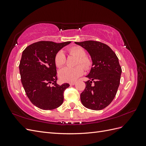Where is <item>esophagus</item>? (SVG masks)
<instances>
[{
    "instance_id": "34e87169",
    "label": "esophagus",
    "mask_w": 146,
    "mask_h": 146,
    "mask_svg": "<svg viewBox=\"0 0 146 146\" xmlns=\"http://www.w3.org/2000/svg\"><path fill=\"white\" fill-rule=\"evenodd\" d=\"M76 83V82H70L69 83L70 85H74Z\"/></svg>"
}]
</instances>
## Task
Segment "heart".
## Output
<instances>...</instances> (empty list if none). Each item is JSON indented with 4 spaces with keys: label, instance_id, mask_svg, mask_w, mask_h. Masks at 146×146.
I'll use <instances>...</instances> for the list:
<instances>
[{
    "label": "heart",
    "instance_id": "b5f03b06",
    "mask_svg": "<svg viewBox=\"0 0 146 146\" xmlns=\"http://www.w3.org/2000/svg\"><path fill=\"white\" fill-rule=\"evenodd\" d=\"M69 54L78 57L76 61V67H65L61 69L59 72V77L61 80L67 82L76 81L84 73V68L86 70L90 69L92 64V61L89 56H87L86 52L80 46H74L68 50ZM55 64L56 67L60 68L66 63V56L62 51H59L55 56ZM82 65V66L80 64Z\"/></svg>",
    "mask_w": 146,
    "mask_h": 146
}]
</instances>
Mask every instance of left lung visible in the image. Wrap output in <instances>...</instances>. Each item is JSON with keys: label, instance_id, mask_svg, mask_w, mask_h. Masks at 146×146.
<instances>
[{"label": "left lung", "instance_id": "8db88e82", "mask_svg": "<svg viewBox=\"0 0 146 146\" xmlns=\"http://www.w3.org/2000/svg\"><path fill=\"white\" fill-rule=\"evenodd\" d=\"M89 53L92 68L86 87L80 94L84 107L101 110L111 104L120 84L122 69L116 54L104 43L96 41L75 42Z\"/></svg>", "mask_w": 146, "mask_h": 146}]
</instances>
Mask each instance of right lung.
I'll use <instances>...</instances> for the list:
<instances>
[{
    "instance_id": "add662e5",
    "label": "right lung",
    "mask_w": 146,
    "mask_h": 146,
    "mask_svg": "<svg viewBox=\"0 0 146 146\" xmlns=\"http://www.w3.org/2000/svg\"><path fill=\"white\" fill-rule=\"evenodd\" d=\"M70 41L56 43L42 41L26 47L19 64L21 82L28 98L38 108L51 110L59 107L69 83H56L54 58L58 52Z\"/></svg>"
}]
</instances>
